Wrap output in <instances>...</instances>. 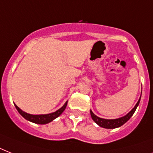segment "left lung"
Returning <instances> with one entry per match:
<instances>
[{
	"mask_svg": "<svg viewBox=\"0 0 153 153\" xmlns=\"http://www.w3.org/2000/svg\"><path fill=\"white\" fill-rule=\"evenodd\" d=\"M140 98H141V94H140V97L139 98L138 102H137V104L135 105V106L133 107V109L131 110L130 112H128V114H126V116L121 117H119V118L117 119H104L101 118L99 117L96 116L95 114H94L92 110L91 109V117L93 119V121L95 122L96 124H98V126L100 127L105 128H118V127H121V126H123L124 124L126 123L127 121L130 119V117L133 115L134 112L136 111V109L137 108L138 105L140 103Z\"/></svg>",
	"mask_w": 153,
	"mask_h": 153,
	"instance_id": "obj_1",
	"label": "left lung"
}]
</instances>
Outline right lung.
Returning a JSON list of instances; mask_svg holds the SVG:
<instances>
[{
	"instance_id": "add662e5",
	"label": "right lung",
	"mask_w": 153,
	"mask_h": 153,
	"mask_svg": "<svg viewBox=\"0 0 153 153\" xmlns=\"http://www.w3.org/2000/svg\"><path fill=\"white\" fill-rule=\"evenodd\" d=\"M67 101L65 102V104L63 105L60 109H59L55 112H53V113L48 114H37V115L27 114L26 112L23 111L22 109H20L16 105H15V106L16 108V109H17V111L19 112V114H20L24 118L26 119V120L31 121V122H33V123L39 124V125H45V124H48L49 123V122L52 121L53 120H55V118H57L59 116L60 114L64 111L65 109H66V107H67Z\"/></svg>"
}]
</instances>
